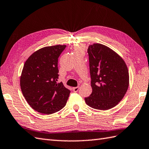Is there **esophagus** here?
I'll return each mask as SVG.
<instances>
[{
    "label": "esophagus",
    "instance_id": "obj_1",
    "mask_svg": "<svg viewBox=\"0 0 149 149\" xmlns=\"http://www.w3.org/2000/svg\"><path fill=\"white\" fill-rule=\"evenodd\" d=\"M79 89V87H74L72 88V90H73L74 92H77Z\"/></svg>",
    "mask_w": 149,
    "mask_h": 149
}]
</instances>
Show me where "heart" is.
Segmentation results:
<instances>
[{
  "instance_id": "heart-1",
  "label": "heart",
  "mask_w": 149,
  "mask_h": 149,
  "mask_svg": "<svg viewBox=\"0 0 149 149\" xmlns=\"http://www.w3.org/2000/svg\"><path fill=\"white\" fill-rule=\"evenodd\" d=\"M80 49V48H79V47H77V48H76V50H77V49Z\"/></svg>"
}]
</instances>
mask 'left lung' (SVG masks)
<instances>
[{"mask_svg": "<svg viewBox=\"0 0 149 149\" xmlns=\"http://www.w3.org/2000/svg\"><path fill=\"white\" fill-rule=\"evenodd\" d=\"M88 53L92 93L85 102L95 109H112L121 101L128 88L127 65L118 54L105 45H90Z\"/></svg>", "mask_w": 149, "mask_h": 149, "instance_id": "1", "label": "left lung"}]
</instances>
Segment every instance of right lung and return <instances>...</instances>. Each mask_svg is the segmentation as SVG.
<instances>
[{"instance_id":"add662e5","label":"right lung","mask_w":149,"mask_h":149,"mask_svg":"<svg viewBox=\"0 0 149 149\" xmlns=\"http://www.w3.org/2000/svg\"><path fill=\"white\" fill-rule=\"evenodd\" d=\"M66 45L47 46L34 52L25 61L20 87L27 103L37 112H56L65 106L70 91L58 83V58Z\"/></svg>"}]
</instances>
